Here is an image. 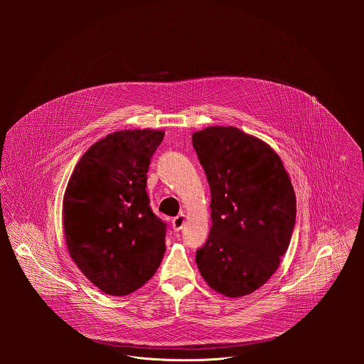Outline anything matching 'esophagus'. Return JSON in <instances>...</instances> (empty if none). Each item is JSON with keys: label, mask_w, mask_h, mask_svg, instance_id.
<instances>
[{"label": "esophagus", "mask_w": 364, "mask_h": 364, "mask_svg": "<svg viewBox=\"0 0 364 364\" xmlns=\"http://www.w3.org/2000/svg\"><path fill=\"white\" fill-rule=\"evenodd\" d=\"M183 224H185V215H183V214H179V215H176L175 218H172V228H173L175 231H181L182 227H183Z\"/></svg>", "instance_id": "obj_1"}]
</instances>
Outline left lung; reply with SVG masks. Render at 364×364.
I'll return each mask as SVG.
<instances>
[{
    "label": "left lung",
    "instance_id": "1",
    "mask_svg": "<svg viewBox=\"0 0 364 364\" xmlns=\"http://www.w3.org/2000/svg\"><path fill=\"white\" fill-rule=\"evenodd\" d=\"M192 143L208 176L213 221L198 267L215 291L251 294L289 248L296 224L290 178L266 143L237 127H208Z\"/></svg>",
    "mask_w": 364,
    "mask_h": 364
}]
</instances>
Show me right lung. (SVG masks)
Masks as SVG:
<instances>
[{
  "mask_svg": "<svg viewBox=\"0 0 364 364\" xmlns=\"http://www.w3.org/2000/svg\"><path fill=\"white\" fill-rule=\"evenodd\" d=\"M164 139L158 130L106 136L81 156L63 202L70 257L110 296L146 284L165 254L166 223L150 208L147 172Z\"/></svg>",
  "mask_w": 364,
  "mask_h": 364,
  "instance_id": "obj_1",
  "label": "right lung"
}]
</instances>
